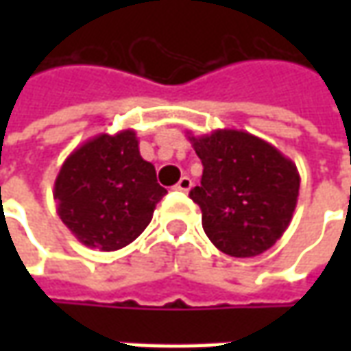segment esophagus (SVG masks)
<instances>
[{
	"label": "esophagus",
	"instance_id": "34e87169",
	"mask_svg": "<svg viewBox=\"0 0 351 351\" xmlns=\"http://www.w3.org/2000/svg\"><path fill=\"white\" fill-rule=\"evenodd\" d=\"M191 185H193V182H191L187 176H183L182 180L178 182V185H176V189H178V191H183V193H187V191L191 189Z\"/></svg>",
	"mask_w": 351,
	"mask_h": 351
}]
</instances>
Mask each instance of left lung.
I'll return each mask as SVG.
<instances>
[{"label":"left lung","mask_w":351,"mask_h":351,"mask_svg":"<svg viewBox=\"0 0 351 351\" xmlns=\"http://www.w3.org/2000/svg\"><path fill=\"white\" fill-rule=\"evenodd\" d=\"M189 142L203 164L201 185L189 197L203 215V230L217 248L254 258L287 230L301 178L276 146L244 130L219 128Z\"/></svg>","instance_id":"8db88e82"}]
</instances>
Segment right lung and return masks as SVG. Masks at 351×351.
<instances>
[{"instance_id": "right-lung-1", "label": "right lung", "mask_w": 351, "mask_h": 351, "mask_svg": "<svg viewBox=\"0 0 351 351\" xmlns=\"http://www.w3.org/2000/svg\"><path fill=\"white\" fill-rule=\"evenodd\" d=\"M166 193L130 128L101 132L77 146L54 182L62 223L84 246L101 252H115L136 240Z\"/></svg>"}]
</instances>
